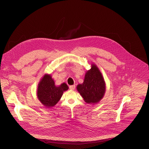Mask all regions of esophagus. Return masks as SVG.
Returning a JSON list of instances; mask_svg holds the SVG:
<instances>
[{"label": "esophagus", "mask_w": 149, "mask_h": 149, "mask_svg": "<svg viewBox=\"0 0 149 149\" xmlns=\"http://www.w3.org/2000/svg\"><path fill=\"white\" fill-rule=\"evenodd\" d=\"M75 88V85H70V86H69V89H70V90H74Z\"/></svg>", "instance_id": "34e87169"}]
</instances>
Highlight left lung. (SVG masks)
Here are the masks:
<instances>
[{"instance_id": "1", "label": "left lung", "mask_w": 149, "mask_h": 149, "mask_svg": "<svg viewBox=\"0 0 149 149\" xmlns=\"http://www.w3.org/2000/svg\"><path fill=\"white\" fill-rule=\"evenodd\" d=\"M77 90L88 103H96L103 98L106 91L105 82L95 65H92L91 69L86 72L83 83L77 86Z\"/></svg>"}]
</instances>
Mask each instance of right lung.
Here are the masks:
<instances>
[{"mask_svg":"<svg viewBox=\"0 0 149 149\" xmlns=\"http://www.w3.org/2000/svg\"><path fill=\"white\" fill-rule=\"evenodd\" d=\"M69 87L65 83L56 86L50 75H46L41 79L37 89V97L45 106H54L59 101L64 91Z\"/></svg>","mask_w":149,"mask_h":149,"instance_id":"1","label":"right lung"}]
</instances>
